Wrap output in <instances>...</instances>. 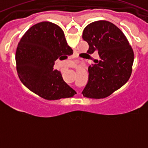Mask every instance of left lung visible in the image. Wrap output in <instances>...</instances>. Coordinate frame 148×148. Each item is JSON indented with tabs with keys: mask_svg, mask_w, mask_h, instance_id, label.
Here are the masks:
<instances>
[{
	"mask_svg": "<svg viewBox=\"0 0 148 148\" xmlns=\"http://www.w3.org/2000/svg\"><path fill=\"white\" fill-rule=\"evenodd\" d=\"M82 38L89 44L87 53L98 52L99 61L88 68V82L82 91L84 97L103 99L122 87L130 78L134 54L121 30L107 21L92 22Z\"/></svg>",
	"mask_w": 148,
	"mask_h": 148,
	"instance_id": "obj_1",
	"label": "left lung"
}]
</instances>
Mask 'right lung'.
<instances>
[{"label":"right lung","instance_id":"right-lung-1","mask_svg":"<svg viewBox=\"0 0 148 148\" xmlns=\"http://www.w3.org/2000/svg\"><path fill=\"white\" fill-rule=\"evenodd\" d=\"M73 53L61 27L49 21L36 23L18 43L15 53L18 77L29 90L44 99L72 97L76 92L53 66L58 58L66 59Z\"/></svg>","mask_w":148,"mask_h":148}]
</instances>
